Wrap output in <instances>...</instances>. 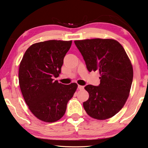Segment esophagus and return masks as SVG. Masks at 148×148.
Here are the masks:
<instances>
[{"label":"esophagus","instance_id":"obj_1","mask_svg":"<svg viewBox=\"0 0 148 148\" xmlns=\"http://www.w3.org/2000/svg\"><path fill=\"white\" fill-rule=\"evenodd\" d=\"M84 86H80V85H79L78 86V88H79V90H84Z\"/></svg>","mask_w":148,"mask_h":148}]
</instances>
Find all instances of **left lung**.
Here are the masks:
<instances>
[{"label": "left lung", "mask_w": 148, "mask_h": 148, "mask_svg": "<svg viewBox=\"0 0 148 148\" xmlns=\"http://www.w3.org/2000/svg\"><path fill=\"white\" fill-rule=\"evenodd\" d=\"M74 42L88 71H97L100 75L98 86H85L90 97L84 102V108L93 119L112 117L124 106L133 81V67L126 51L113 39L94 38Z\"/></svg>", "instance_id": "obj_1"}]
</instances>
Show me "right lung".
Listing matches in <instances>:
<instances>
[{
	"label": "right lung",
	"instance_id": "add662e5",
	"mask_svg": "<svg viewBox=\"0 0 148 148\" xmlns=\"http://www.w3.org/2000/svg\"><path fill=\"white\" fill-rule=\"evenodd\" d=\"M72 41L49 40L33 44L25 52L18 71L19 86L29 110L37 119L53 122L66 112L67 104L77 88L54 81Z\"/></svg>",
	"mask_w": 148,
	"mask_h": 148
}]
</instances>
